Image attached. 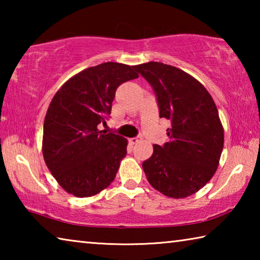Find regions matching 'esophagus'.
Here are the masks:
<instances>
[{"mask_svg": "<svg viewBox=\"0 0 260 260\" xmlns=\"http://www.w3.org/2000/svg\"><path fill=\"white\" fill-rule=\"evenodd\" d=\"M140 141L141 140L139 138H132V139H129V143L131 144H138Z\"/></svg>", "mask_w": 260, "mask_h": 260, "instance_id": "obj_1", "label": "esophagus"}]
</instances>
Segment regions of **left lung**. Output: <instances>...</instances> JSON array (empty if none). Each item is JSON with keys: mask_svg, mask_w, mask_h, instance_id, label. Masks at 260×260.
<instances>
[{"mask_svg": "<svg viewBox=\"0 0 260 260\" xmlns=\"http://www.w3.org/2000/svg\"><path fill=\"white\" fill-rule=\"evenodd\" d=\"M155 90L159 117L171 120L170 141L153 144L142 167L151 186L171 199H186L203 188L218 169L223 127L212 96L195 78L158 61L135 65Z\"/></svg>", "mask_w": 260, "mask_h": 260, "instance_id": "8db88e82", "label": "left lung"}]
</instances>
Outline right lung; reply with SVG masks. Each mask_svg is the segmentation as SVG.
I'll return each instance as SVG.
<instances>
[{"instance_id": "1", "label": "right lung", "mask_w": 260, "mask_h": 260, "mask_svg": "<svg viewBox=\"0 0 260 260\" xmlns=\"http://www.w3.org/2000/svg\"><path fill=\"white\" fill-rule=\"evenodd\" d=\"M134 67L108 61L82 70L52 98L43 124L46 165L65 191L94 196L114 180L127 139L98 128L111 112L116 89L136 79Z\"/></svg>"}]
</instances>
